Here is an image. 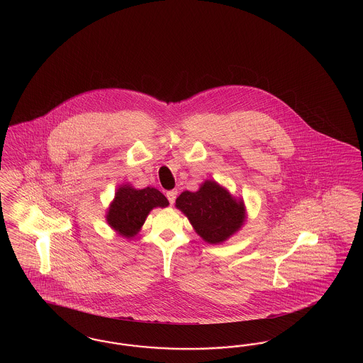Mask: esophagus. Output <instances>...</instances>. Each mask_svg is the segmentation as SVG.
<instances>
[{"label":"esophagus","mask_w":363,"mask_h":363,"mask_svg":"<svg viewBox=\"0 0 363 363\" xmlns=\"http://www.w3.org/2000/svg\"><path fill=\"white\" fill-rule=\"evenodd\" d=\"M177 194H178V191H177V190H170V191H167V193H166V197H167V199H169V202H170V203H174Z\"/></svg>","instance_id":"34e87169"}]
</instances>
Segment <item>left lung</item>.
<instances>
[{
	"mask_svg": "<svg viewBox=\"0 0 363 363\" xmlns=\"http://www.w3.org/2000/svg\"><path fill=\"white\" fill-rule=\"evenodd\" d=\"M198 235L208 243H222L241 229L246 210L242 199H235L216 181H205L197 191H184L176 199Z\"/></svg>",
	"mask_w": 363,
	"mask_h": 363,
	"instance_id": "left-lung-1",
	"label": "left lung"
}]
</instances>
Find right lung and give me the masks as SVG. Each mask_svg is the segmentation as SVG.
Instances as JSON below:
<instances>
[{
  "instance_id": "obj_1",
  "label": "right lung",
  "mask_w": 363,
  "mask_h": 363,
  "mask_svg": "<svg viewBox=\"0 0 363 363\" xmlns=\"http://www.w3.org/2000/svg\"><path fill=\"white\" fill-rule=\"evenodd\" d=\"M167 205V198L154 187L134 189L130 185H122L110 203L106 220L120 235L132 238L141 230L150 210Z\"/></svg>"
}]
</instances>
